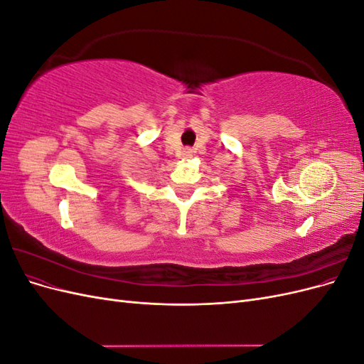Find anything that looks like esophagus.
Listing matches in <instances>:
<instances>
[{"instance_id":"1","label":"esophagus","mask_w":364,"mask_h":364,"mask_svg":"<svg viewBox=\"0 0 364 364\" xmlns=\"http://www.w3.org/2000/svg\"><path fill=\"white\" fill-rule=\"evenodd\" d=\"M181 156H182L183 159H188V158H191V156H193V150H191L190 147L183 149V150L181 151Z\"/></svg>"}]
</instances>
